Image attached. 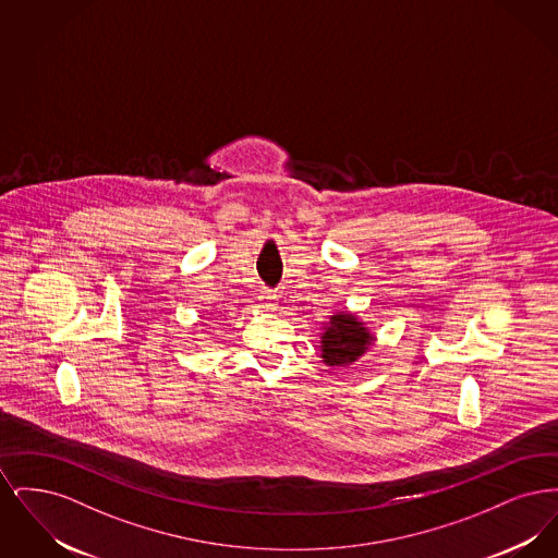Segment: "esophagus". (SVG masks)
Masks as SVG:
<instances>
[{"mask_svg": "<svg viewBox=\"0 0 558 558\" xmlns=\"http://www.w3.org/2000/svg\"><path fill=\"white\" fill-rule=\"evenodd\" d=\"M259 301H262V307L264 310H276V301H278V294L274 291H269V289H264V291L259 292Z\"/></svg>", "mask_w": 558, "mask_h": 558, "instance_id": "obj_1", "label": "esophagus"}]
</instances>
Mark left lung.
Listing matches in <instances>:
<instances>
[{
    "label": "left lung",
    "instance_id": "obj_1",
    "mask_svg": "<svg viewBox=\"0 0 558 558\" xmlns=\"http://www.w3.org/2000/svg\"><path fill=\"white\" fill-rule=\"evenodd\" d=\"M374 337L364 328V322L351 314H337L322 335V357L328 366H349L366 353Z\"/></svg>",
    "mask_w": 558,
    "mask_h": 558
}]
</instances>
